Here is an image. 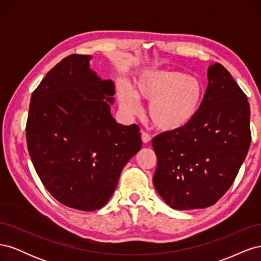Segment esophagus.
I'll use <instances>...</instances> for the list:
<instances>
[{
	"label": "esophagus",
	"instance_id": "34e87169",
	"mask_svg": "<svg viewBox=\"0 0 261 261\" xmlns=\"http://www.w3.org/2000/svg\"><path fill=\"white\" fill-rule=\"evenodd\" d=\"M141 140H143L144 144H148V143H150V140H151V136H150L148 133L143 132L141 133Z\"/></svg>",
	"mask_w": 261,
	"mask_h": 261
}]
</instances>
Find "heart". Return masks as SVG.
Listing matches in <instances>:
<instances>
[{
    "instance_id": "b5f03b06",
    "label": "heart",
    "mask_w": 261,
    "mask_h": 261,
    "mask_svg": "<svg viewBox=\"0 0 261 261\" xmlns=\"http://www.w3.org/2000/svg\"><path fill=\"white\" fill-rule=\"evenodd\" d=\"M203 96L204 88L200 80L175 70L144 72L136 80L133 91L122 84L117 92L121 109L129 115L138 112L137 100L149 102V120L163 132H177L187 127L198 114Z\"/></svg>"
}]
</instances>
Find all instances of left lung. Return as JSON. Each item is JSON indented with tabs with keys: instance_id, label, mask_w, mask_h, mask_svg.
Here are the masks:
<instances>
[{
	"instance_id": "8db88e82",
	"label": "left lung",
	"mask_w": 261,
	"mask_h": 261,
	"mask_svg": "<svg viewBox=\"0 0 261 261\" xmlns=\"http://www.w3.org/2000/svg\"><path fill=\"white\" fill-rule=\"evenodd\" d=\"M246 94L220 63L208 68V87L198 114L187 127L152 139L153 185L169 207L202 209L231 187L250 146Z\"/></svg>"
}]
</instances>
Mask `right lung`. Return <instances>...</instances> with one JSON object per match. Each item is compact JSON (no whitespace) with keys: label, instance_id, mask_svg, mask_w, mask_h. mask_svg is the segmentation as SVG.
Listing matches in <instances>:
<instances>
[{"label":"right lung","instance_id":"obj_1","mask_svg":"<svg viewBox=\"0 0 261 261\" xmlns=\"http://www.w3.org/2000/svg\"><path fill=\"white\" fill-rule=\"evenodd\" d=\"M90 55L72 54L31 94L26 125L29 155L55 199L94 211L113 195L125 164L141 148L136 124L112 116L114 83L90 68Z\"/></svg>","mask_w":261,"mask_h":261}]
</instances>
